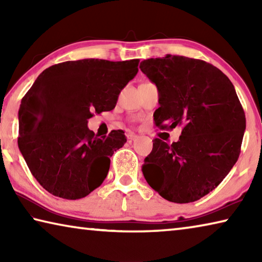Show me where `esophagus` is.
<instances>
[{
	"mask_svg": "<svg viewBox=\"0 0 262 262\" xmlns=\"http://www.w3.org/2000/svg\"><path fill=\"white\" fill-rule=\"evenodd\" d=\"M127 139H128V141H135L136 139H137V135H135V134H128L127 135Z\"/></svg>",
	"mask_w": 262,
	"mask_h": 262,
	"instance_id": "1",
	"label": "esophagus"
}]
</instances>
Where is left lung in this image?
Returning a JSON list of instances; mask_svg holds the SVG:
<instances>
[{"instance_id": "left-lung-1", "label": "left lung", "mask_w": 262, "mask_h": 262, "mask_svg": "<svg viewBox=\"0 0 262 262\" xmlns=\"http://www.w3.org/2000/svg\"><path fill=\"white\" fill-rule=\"evenodd\" d=\"M140 69L158 89L156 126L183 128L172 144L152 140L142 166L144 178L167 201L200 200L222 183L241 154L246 119L233 84L212 64L186 56L148 59Z\"/></svg>"}]
</instances>
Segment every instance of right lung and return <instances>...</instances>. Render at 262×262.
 I'll return each instance as SVG.
<instances>
[{"label":"right lung","instance_id":"right-lung-1","mask_svg":"<svg viewBox=\"0 0 262 262\" xmlns=\"http://www.w3.org/2000/svg\"><path fill=\"white\" fill-rule=\"evenodd\" d=\"M139 59H84L52 66L39 75L18 111V148L47 192L78 200L103 184L122 130L107 136L88 128L94 112L115 107L120 91L139 72Z\"/></svg>","mask_w":262,"mask_h":262}]
</instances>
